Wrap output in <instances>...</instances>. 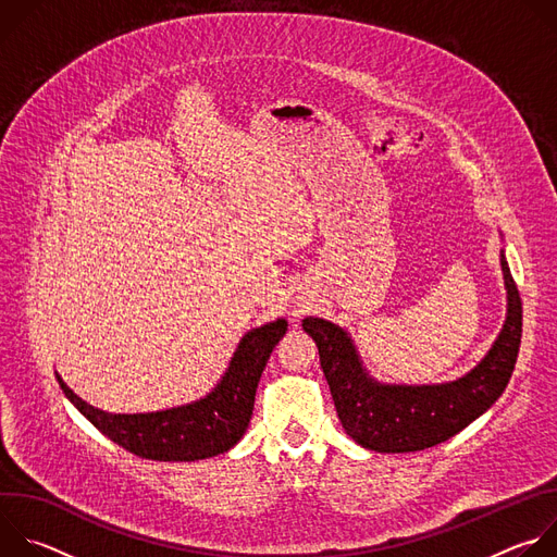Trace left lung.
<instances>
[{
    "mask_svg": "<svg viewBox=\"0 0 557 557\" xmlns=\"http://www.w3.org/2000/svg\"><path fill=\"white\" fill-rule=\"evenodd\" d=\"M509 310L490 355L469 374L443 385H379L363 370L348 335L320 317H306L304 331L320 348L344 430L374 451H419L434 447L490 410L507 387L522 337V299L500 256Z\"/></svg>",
    "mask_w": 557,
    "mask_h": 557,
    "instance_id": "8db88e82",
    "label": "left lung"
}]
</instances>
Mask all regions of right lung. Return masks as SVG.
<instances>
[{
  "label": "right lung",
  "instance_id": "obj_1",
  "mask_svg": "<svg viewBox=\"0 0 557 557\" xmlns=\"http://www.w3.org/2000/svg\"><path fill=\"white\" fill-rule=\"evenodd\" d=\"M277 320L247 333L218 387L191 406L151 414H110L88 406L57 376L63 394L101 434L149 460H200L231 449L249 428L262 370L286 333Z\"/></svg>",
  "mask_w": 557,
  "mask_h": 557
}]
</instances>
